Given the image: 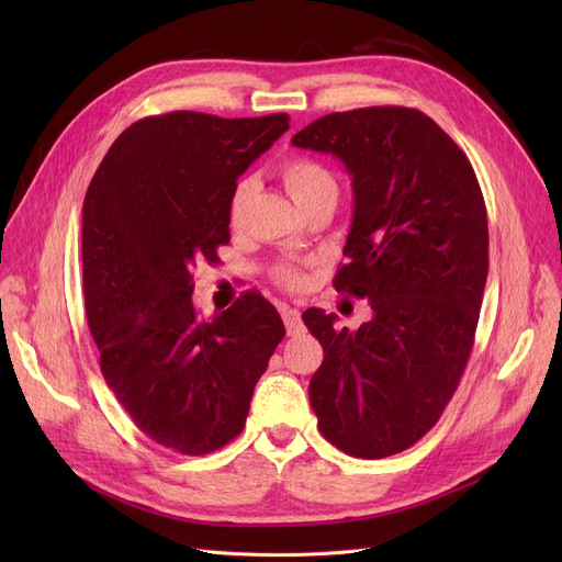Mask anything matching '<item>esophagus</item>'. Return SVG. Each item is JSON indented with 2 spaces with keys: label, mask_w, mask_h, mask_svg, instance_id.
<instances>
[{
  "label": "esophagus",
  "mask_w": 562,
  "mask_h": 562,
  "mask_svg": "<svg viewBox=\"0 0 562 562\" xmlns=\"http://www.w3.org/2000/svg\"><path fill=\"white\" fill-rule=\"evenodd\" d=\"M280 312H282V321H284V326H286V333L289 335L296 333L301 328V312L289 307V305H282Z\"/></svg>",
  "instance_id": "1"
}]
</instances>
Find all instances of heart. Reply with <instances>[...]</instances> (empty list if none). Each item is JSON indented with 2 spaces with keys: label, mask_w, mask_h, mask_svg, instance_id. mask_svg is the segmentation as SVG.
<instances>
[{
  "label": "heart",
  "mask_w": 562,
  "mask_h": 562,
  "mask_svg": "<svg viewBox=\"0 0 562 562\" xmlns=\"http://www.w3.org/2000/svg\"><path fill=\"white\" fill-rule=\"evenodd\" d=\"M282 177H284V184L291 193V198L296 200L299 206L318 200V198H326V195H337V180L335 175L314 159H291L284 164L282 168ZM250 180H241L239 184L234 187L232 200H229V212L232 218L239 216L241 206L246 202V198L250 195ZM280 282H284L286 286H301L305 282V276L293 269V266H284V269L278 271Z\"/></svg>",
  "instance_id": "b5f03b06"
}]
</instances>
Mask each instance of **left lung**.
<instances>
[{"mask_svg": "<svg viewBox=\"0 0 562 562\" xmlns=\"http://www.w3.org/2000/svg\"><path fill=\"white\" fill-rule=\"evenodd\" d=\"M291 143L350 175L335 286L371 307L358 330L316 307L303 314L323 346L310 403L339 451L387 458L437 424L467 367L487 280L485 200L464 153L417 109L328 113Z\"/></svg>", "mask_w": 562, "mask_h": 562, "instance_id": "obj_1", "label": "left lung"}]
</instances>
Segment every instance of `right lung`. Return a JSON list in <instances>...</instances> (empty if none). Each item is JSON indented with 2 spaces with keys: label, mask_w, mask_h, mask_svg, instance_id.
<instances>
[{
  "label": "right lung",
  "mask_w": 562,
  "mask_h": 562,
  "mask_svg": "<svg viewBox=\"0 0 562 562\" xmlns=\"http://www.w3.org/2000/svg\"><path fill=\"white\" fill-rule=\"evenodd\" d=\"M286 130V113L143 117L113 140L86 191L83 301L102 375L132 422L177 453H212L244 430L284 337L257 291L200 318L191 271L218 261L236 180Z\"/></svg>",
  "instance_id": "obj_1"
}]
</instances>
